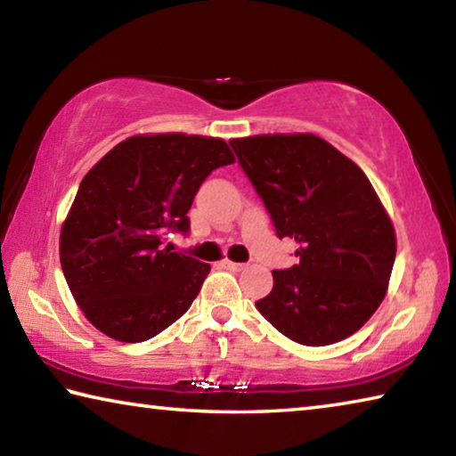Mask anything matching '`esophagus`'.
<instances>
[{
    "label": "esophagus",
    "instance_id": "esophagus-1",
    "mask_svg": "<svg viewBox=\"0 0 456 456\" xmlns=\"http://www.w3.org/2000/svg\"><path fill=\"white\" fill-rule=\"evenodd\" d=\"M221 267L229 269V272H241V269H245V264H235V261L223 259V261H221Z\"/></svg>",
    "mask_w": 456,
    "mask_h": 456
}]
</instances>
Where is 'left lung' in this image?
<instances>
[{
    "mask_svg": "<svg viewBox=\"0 0 456 456\" xmlns=\"http://www.w3.org/2000/svg\"><path fill=\"white\" fill-rule=\"evenodd\" d=\"M239 163L272 215L296 239L299 264L272 272L256 305L283 336L328 346L372 318L388 291L395 225L364 171L312 133L231 138Z\"/></svg>",
    "mask_w": 456,
    "mask_h": 456,
    "instance_id": "left-lung-1",
    "label": "left lung"
}]
</instances>
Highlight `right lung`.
<instances>
[{"instance_id":"add662e5","label":"right lung","mask_w":456,"mask_h":456,"mask_svg":"<svg viewBox=\"0 0 456 456\" xmlns=\"http://www.w3.org/2000/svg\"><path fill=\"white\" fill-rule=\"evenodd\" d=\"M235 163L223 138L134 134L108 151L80 183L60 231V264L96 330L136 344L189 310L211 265L171 247L215 168Z\"/></svg>"}]
</instances>
